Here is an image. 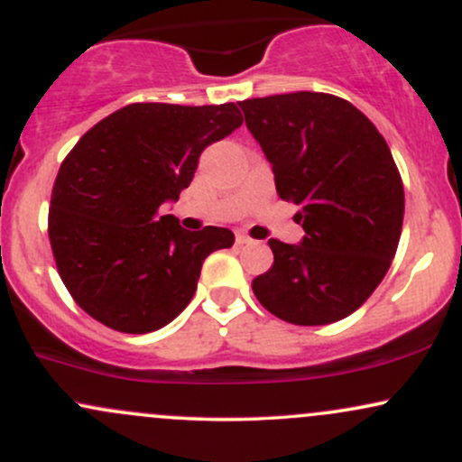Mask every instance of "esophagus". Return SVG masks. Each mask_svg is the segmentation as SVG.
<instances>
[{"label": "esophagus", "mask_w": 462, "mask_h": 462, "mask_svg": "<svg viewBox=\"0 0 462 462\" xmlns=\"http://www.w3.org/2000/svg\"><path fill=\"white\" fill-rule=\"evenodd\" d=\"M252 238L247 235H243V232H236V245H252Z\"/></svg>", "instance_id": "34e87169"}]
</instances>
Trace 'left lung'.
<instances>
[{
  "instance_id": "obj_1",
  "label": "left lung",
  "mask_w": 462,
  "mask_h": 462,
  "mask_svg": "<svg viewBox=\"0 0 462 462\" xmlns=\"http://www.w3.org/2000/svg\"><path fill=\"white\" fill-rule=\"evenodd\" d=\"M238 106L306 232L300 245L269 241L273 264L252 282L254 295L295 326L352 315L389 272L404 221V184L384 136L337 95L300 91Z\"/></svg>"
}]
</instances>
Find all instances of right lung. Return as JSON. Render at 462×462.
<instances>
[{
	"label": "right lung",
	"mask_w": 462,
	"mask_h": 462,
	"mask_svg": "<svg viewBox=\"0 0 462 462\" xmlns=\"http://www.w3.org/2000/svg\"><path fill=\"white\" fill-rule=\"evenodd\" d=\"M243 124L236 104H130L93 125L62 161L51 190L50 243L62 282L113 330L167 326L193 300L201 264L232 247L227 227H180L176 201L210 143Z\"/></svg>",
	"instance_id": "right-lung-1"
}]
</instances>
